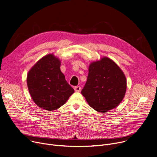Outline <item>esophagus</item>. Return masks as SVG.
<instances>
[{"label":"esophagus","instance_id":"esophagus-1","mask_svg":"<svg viewBox=\"0 0 157 157\" xmlns=\"http://www.w3.org/2000/svg\"><path fill=\"white\" fill-rule=\"evenodd\" d=\"M75 90L76 92H80L81 90V88L80 86H76L75 87Z\"/></svg>","mask_w":157,"mask_h":157}]
</instances>
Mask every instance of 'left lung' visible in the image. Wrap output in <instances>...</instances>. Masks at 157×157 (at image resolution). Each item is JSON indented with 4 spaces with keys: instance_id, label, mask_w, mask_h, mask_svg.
I'll return each mask as SVG.
<instances>
[{
    "instance_id": "8db88e82",
    "label": "left lung",
    "mask_w": 157,
    "mask_h": 157,
    "mask_svg": "<svg viewBox=\"0 0 157 157\" xmlns=\"http://www.w3.org/2000/svg\"><path fill=\"white\" fill-rule=\"evenodd\" d=\"M126 88V78L123 71L113 60L103 57L90 63L81 94L91 108L105 113L119 105Z\"/></svg>"
}]
</instances>
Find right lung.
<instances>
[{
    "label": "right lung",
    "mask_w": 157,
    "mask_h": 157,
    "mask_svg": "<svg viewBox=\"0 0 157 157\" xmlns=\"http://www.w3.org/2000/svg\"><path fill=\"white\" fill-rule=\"evenodd\" d=\"M60 60L53 54L41 58L27 75V85L31 98L40 108L48 111L58 109L75 90L60 71Z\"/></svg>",
    "instance_id": "right-lung-1"
}]
</instances>
